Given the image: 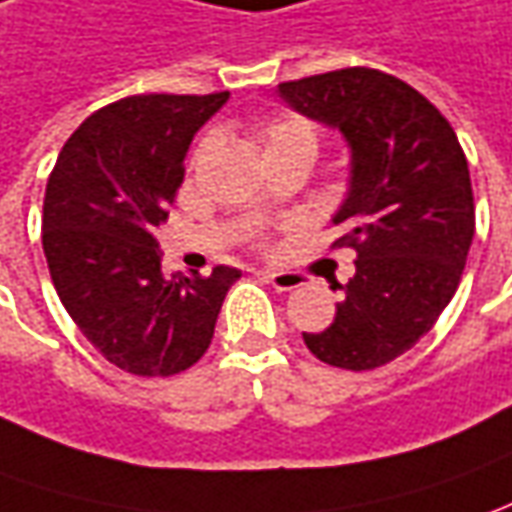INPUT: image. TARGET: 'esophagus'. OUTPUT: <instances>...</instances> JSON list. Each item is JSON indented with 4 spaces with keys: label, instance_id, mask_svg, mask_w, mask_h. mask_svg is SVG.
Wrapping results in <instances>:
<instances>
[{
    "label": "esophagus",
    "instance_id": "1",
    "mask_svg": "<svg viewBox=\"0 0 512 512\" xmlns=\"http://www.w3.org/2000/svg\"><path fill=\"white\" fill-rule=\"evenodd\" d=\"M266 283H271L277 291H294L305 285V277L302 274H294V271H263Z\"/></svg>",
    "mask_w": 512,
    "mask_h": 512
}]
</instances>
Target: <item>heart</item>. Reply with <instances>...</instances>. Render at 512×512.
<instances>
[{"instance_id":"1","label":"heart","mask_w":512,"mask_h":512,"mask_svg":"<svg viewBox=\"0 0 512 512\" xmlns=\"http://www.w3.org/2000/svg\"><path fill=\"white\" fill-rule=\"evenodd\" d=\"M260 137L266 145V154L274 151H283V148H294V145H305V148H314L316 151V131L314 125L302 117H274L269 123L260 128ZM210 148V137L201 139L198 145V154H204Z\"/></svg>"}]
</instances>
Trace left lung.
Wrapping results in <instances>:
<instances>
[{
    "label": "left lung",
    "mask_w": 512,
    "mask_h": 512,
    "mask_svg": "<svg viewBox=\"0 0 512 512\" xmlns=\"http://www.w3.org/2000/svg\"><path fill=\"white\" fill-rule=\"evenodd\" d=\"M280 97L339 128L353 151L333 246L356 252V274L333 283L336 319L302 333L319 361L375 370L403 356L440 319L474 241L468 159L440 109L395 75L347 66L280 83Z\"/></svg>",
    "instance_id": "8db88e82"
}]
</instances>
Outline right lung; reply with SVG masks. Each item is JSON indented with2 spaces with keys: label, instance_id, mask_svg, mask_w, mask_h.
I'll return each mask as SVG.
<instances>
[{
  "label": "right lung",
  "instance_id": "1",
  "mask_svg": "<svg viewBox=\"0 0 512 512\" xmlns=\"http://www.w3.org/2000/svg\"><path fill=\"white\" fill-rule=\"evenodd\" d=\"M215 95H131L66 139L47 179L41 243L66 314L125 373L168 378L207 353L238 269L165 274L154 229L168 218Z\"/></svg>",
  "mask_w": 512,
  "mask_h": 512
}]
</instances>
